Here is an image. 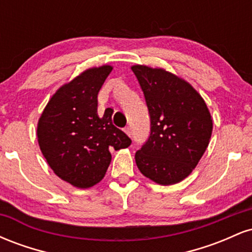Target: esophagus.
I'll return each instance as SVG.
<instances>
[{"label": "esophagus", "mask_w": 252, "mask_h": 252, "mask_svg": "<svg viewBox=\"0 0 252 252\" xmlns=\"http://www.w3.org/2000/svg\"><path fill=\"white\" fill-rule=\"evenodd\" d=\"M124 131H126V134L128 136H131V128H130V126H126V128L124 129Z\"/></svg>", "instance_id": "1"}]
</instances>
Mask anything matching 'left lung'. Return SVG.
Masks as SVG:
<instances>
[{
	"instance_id": "1",
	"label": "left lung",
	"mask_w": 252,
	"mask_h": 252,
	"mask_svg": "<svg viewBox=\"0 0 252 252\" xmlns=\"http://www.w3.org/2000/svg\"><path fill=\"white\" fill-rule=\"evenodd\" d=\"M150 116V135L135 154L144 176L173 185L195 168L210 143L212 118L202 97L175 74L144 65L131 67Z\"/></svg>"
}]
</instances>
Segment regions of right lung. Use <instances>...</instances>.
Segmentation results:
<instances>
[{
	"label": "right lung",
	"instance_id": "obj_1",
	"mask_svg": "<svg viewBox=\"0 0 252 252\" xmlns=\"http://www.w3.org/2000/svg\"><path fill=\"white\" fill-rule=\"evenodd\" d=\"M112 67L89 68L52 96L37 123L42 155L63 181L89 189L105 175L111 150L130 146L126 132L112 124L114 110L97 114V96Z\"/></svg>",
	"mask_w": 252,
	"mask_h": 252
}]
</instances>
